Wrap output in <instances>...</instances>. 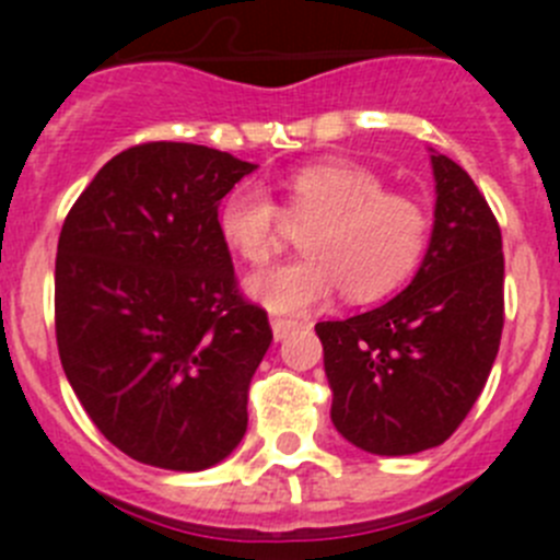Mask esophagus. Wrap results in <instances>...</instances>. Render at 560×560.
Here are the masks:
<instances>
[{"instance_id": "obj_1", "label": "esophagus", "mask_w": 560, "mask_h": 560, "mask_svg": "<svg viewBox=\"0 0 560 560\" xmlns=\"http://www.w3.org/2000/svg\"><path fill=\"white\" fill-rule=\"evenodd\" d=\"M270 327H273L276 341H281V338L290 336L292 330H298V322L295 319H284V316H273V319H270Z\"/></svg>"}]
</instances>
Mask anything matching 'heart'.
<instances>
[{
	"label": "heart",
	"mask_w": 560,
	"mask_h": 560,
	"mask_svg": "<svg viewBox=\"0 0 560 560\" xmlns=\"http://www.w3.org/2000/svg\"><path fill=\"white\" fill-rule=\"evenodd\" d=\"M284 213L308 224L301 238L306 254L246 281L248 295L279 314L314 312L338 287L352 303L385 298L420 268L431 238V217L417 197L387 191L374 171L349 162L292 173ZM217 228L248 265H265L284 244L281 208L259 184L228 191Z\"/></svg>",
	"instance_id": "obj_1"
}]
</instances>
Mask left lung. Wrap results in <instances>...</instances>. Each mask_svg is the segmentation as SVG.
<instances>
[{"label": "left lung", "mask_w": 560, "mask_h": 560, "mask_svg": "<svg viewBox=\"0 0 560 560\" xmlns=\"http://www.w3.org/2000/svg\"><path fill=\"white\" fill-rule=\"evenodd\" d=\"M436 211L425 259L400 295L316 322L330 420L374 455L439 447L477 404L504 330L501 230L471 175L431 154Z\"/></svg>", "instance_id": "1"}]
</instances>
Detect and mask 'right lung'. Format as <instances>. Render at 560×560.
<instances>
[{
	"label": "right lung",
	"mask_w": 560,
	"mask_h": 560,
	"mask_svg": "<svg viewBox=\"0 0 560 560\" xmlns=\"http://www.w3.org/2000/svg\"><path fill=\"white\" fill-rule=\"evenodd\" d=\"M254 167L208 145H132L61 224V369L107 442L149 466L202 471L246 433L273 330L241 295L217 217Z\"/></svg>",
	"instance_id": "add662e5"
}]
</instances>
